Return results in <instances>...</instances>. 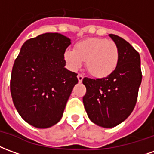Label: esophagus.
Masks as SVG:
<instances>
[{
  "label": "esophagus",
  "mask_w": 154,
  "mask_h": 154,
  "mask_svg": "<svg viewBox=\"0 0 154 154\" xmlns=\"http://www.w3.org/2000/svg\"><path fill=\"white\" fill-rule=\"evenodd\" d=\"M77 79H78V82H82V80H83V76H82V74H78V75H77Z\"/></svg>",
  "instance_id": "obj_1"
}]
</instances>
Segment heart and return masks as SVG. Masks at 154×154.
Here are the masks:
<instances>
[{
	"instance_id": "b5f03b06",
	"label": "heart",
	"mask_w": 154,
	"mask_h": 154,
	"mask_svg": "<svg viewBox=\"0 0 154 154\" xmlns=\"http://www.w3.org/2000/svg\"><path fill=\"white\" fill-rule=\"evenodd\" d=\"M63 58L72 71L78 70L86 61V67L92 76L104 78L109 77L117 68L119 51L113 41L90 38L78 42L74 49H66Z\"/></svg>"
}]
</instances>
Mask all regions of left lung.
Instances as JSON below:
<instances>
[{
	"label": "left lung",
	"instance_id": "1",
	"mask_svg": "<svg viewBox=\"0 0 154 154\" xmlns=\"http://www.w3.org/2000/svg\"><path fill=\"white\" fill-rule=\"evenodd\" d=\"M109 36L119 48L117 68L109 77L82 80L87 88L82 100L87 116L103 128L118 125L132 113L142 82L139 53L124 38L111 34Z\"/></svg>",
	"mask_w": 154,
	"mask_h": 154
}]
</instances>
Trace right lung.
Returning a JSON list of instances; mask_svg holds the SVG:
<instances>
[{
  "label": "right lung",
  "mask_w": 154,
  "mask_h": 154,
  "mask_svg": "<svg viewBox=\"0 0 154 154\" xmlns=\"http://www.w3.org/2000/svg\"><path fill=\"white\" fill-rule=\"evenodd\" d=\"M71 39L46 33L26 40L15 59L11 93L16 110L26 122L47 129L60 121L77 74L65 67L63 54Z\"/></svg>",
  "instance_id": "obj_1"
}]
</instances>
